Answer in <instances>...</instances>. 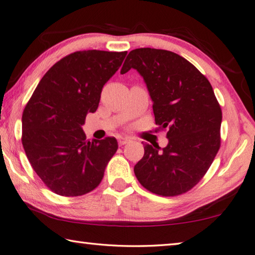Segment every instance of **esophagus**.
I'll use <instances>...</instances> for the list:
<instances>
[{
	"instance_id": "1",
	"label": "esophagus",
	"mask_w": 255,
	"mask_h": 255,
	"mask_svg": "<svg viewBox=\"0 0 255 255\" xmlns=\"http://www.w3.org/2000/svg\"><path fill=\"white\" fill-rule=\"evenodd\" d=\"M129 141H130V139H129V138H127V137H120L119 139H118V144L120 146H123V145L128 144Z\"/></svg>"
}]
</instances>
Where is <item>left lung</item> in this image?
I'll list each match as a JSON object with an SVG mask.
<instances>
[{
	"instance_id": "left-lung-1",
	"label": "left lung",
	"mask_w": 255,
	"mask_h": 255,
	"mask_svg": "<svg viewBox=\"0 0 255 255\" xmlns=\"http://www.w3.org/2000/svg\"><path fill=\"white\" fill-rule=\"evenodd\" d=\"M136 70L153 101L155 124L167 128L166 147L144 144L133 172L148 191L172 197L189 191L208 171L221 147L222 109L211 84L197 68L169 50L138 48L120 73Z\"/></svg>"
}]
</instances>
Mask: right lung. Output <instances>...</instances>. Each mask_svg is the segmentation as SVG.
Here are the masks:
<instances>
[{
    "instance_id": "add662e5",
    "label": "right lung",
    "mask_w": 255,
    "mask_h": 255,
    "mask_svg": "<svg viewBox=\"0 0 255 255\" xmlns=\"http://www.w3.org/2000/svg\"><path fill=\"white\" fill-rule=\"evenodd\" d=\"M127 51H75L40 80L22 115V145L32 169L51 191L77 197L97 188L117 152L115 137L86 140L82 129L96 112L103 85Z\"/></svg>"
}]
</instances>
